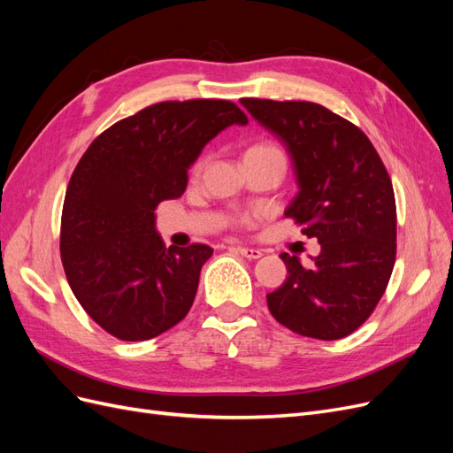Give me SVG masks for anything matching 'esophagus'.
<instances>
[{
  "label": "esophagus",
  "instance_id": "1",
  "mask_svg": "<svg viewBox=\"0 0 453 453\" xmlns=\"http://www.w3.org/2000/svg\"><path fill=\"white\" fill-rule=\"evenodd\" d=\"M242 257H245V258H258V257H263V251L260 250H253V248H242V245H236L234 248Z\"/></svg>",
  "mask_w": 453,
  "mask_h": 453
}]
</instances>
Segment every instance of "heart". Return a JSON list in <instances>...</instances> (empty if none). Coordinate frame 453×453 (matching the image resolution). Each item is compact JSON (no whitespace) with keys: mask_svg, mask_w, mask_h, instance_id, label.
<instances>
[{"mask_svg":"<svg viewBox=\"0 0 453 453\" xmlns=\"http://www.w3.org/2000/svg\"><path fill=\"white\" fill-rule=\"evenodd\" d=\"M260 155H281V150L276 147V145H272V143H268V142H263V143H255V145H251L248 150H245V155H243V158L245 157H260ZM205 164H208V158H200L196 164H195V168H193V173L198 177L200 173H202V170L205 168Z\"/></svg>","mask_w":453,"mask_h":453,"instance_id":"1","label":"heart"}]
</instances>
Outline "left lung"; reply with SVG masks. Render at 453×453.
I'll list each match as a JSON object with an SVG mask.
<instances>
[{"mask_svg":"<svg viewBox=\"0 0 453 453\" xmlns=\"http://www.w3.org/2000/svg\"><path fill=\"white\" fill-rule=\"evenodd\" d=\"M240 104L285 145L298 183L285 217L321 245L310 266L296 255H280L289 276L266 295L268 310L296 334L344 338L374 311L393 272L396 208L389 173L366 135L319 104Z\"/></svg>","mask_w":453,"mask_h":453,"instance_id":"left-lung-1","label":"left lung"}]
</instances>
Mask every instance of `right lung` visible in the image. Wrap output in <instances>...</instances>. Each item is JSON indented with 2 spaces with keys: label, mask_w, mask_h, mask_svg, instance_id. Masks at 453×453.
Returning a JSON list of instances; mask_svg holds the SVG:
<instances>
[{
  "label": "right lung",
  "mask_w": 453,
  "mask_h": 453,
  "mask_svg": "<svg viewBox=\"0 0 453 453\" xmlns=\"http://www.w3.org/2000/svg\"><path fill=\"white\" fill-rule=\"evenodd\" d=\"M248 117L226 100L160 102L122 119L81 157L65 190L60 255L79 304L119 340L155 338L195 303L210 245L166 248L162 200L180 198L205 143Z\"/></svg>",
  "instance_id": "obj_1"
}]
</instances>
